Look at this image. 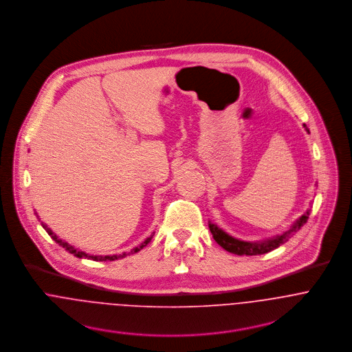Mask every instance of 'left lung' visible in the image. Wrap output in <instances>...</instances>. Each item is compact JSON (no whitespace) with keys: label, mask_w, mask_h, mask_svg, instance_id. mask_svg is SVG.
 <instances>
[{"label":"left lung","mask_w":352,"mask_h":352,"mask_svg":"<svg viewBox=\"0 0 352 352\" xmlns=\"http://www.w3.org/2000/svg\"><path fill=\"white\" fill-rule=\"evenodd\" d=\"M305 126V124H304ZM309 217V210L302 214L297 223L283 234L280 236H276L274 239L270 240H266V241H261V243H250V241H243V240H237L232 236H230L228 234H226L224 231H221L217 226L214 224H209V230L212 232L213 239L224 248L227 250L228 252H232L236 255H262V254H266V252H270L275 248H278L279 245H282L285 241L289 240L290 234H293V232H297L308 220Z\"/></svg>","instance_id":"obj_1"}]
</instances>
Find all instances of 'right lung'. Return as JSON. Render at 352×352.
Wrapping results in <instances>:
<instances>
[{"mask_svg": "<svg viewBox=\"0 0 352 352\" xmlns=\"http://www.w3.org/2000/svg\"><path fill=\"white\" fill-rule=\"evenodd\" d=\"M43 226V228L47 231V234H50L59 245H62L63 248H66V251H69L70 254H73L74 256H77V258H89V259H91V261H100V262H102V261H115V259H118V258H122V256H125V254H122V255H112V256H109V255H107V256H96V255H87V254H85V252H82V251H78V250H76L73 245H69L66 241H62L60 239H58L56 237V234H54L50 228H47V226H44V224H41ZM153 237V236H151ZM151 237H148L147 240H144V243H142L139 247H136V248H133L132 251H131V254H135V252H138V251H140L143 247H146L150 241H151Z\"/></svg>", "mask_w": 352, "mask_h": 352, "instance_id": "1", "label": "right lung"}]
</instances>
